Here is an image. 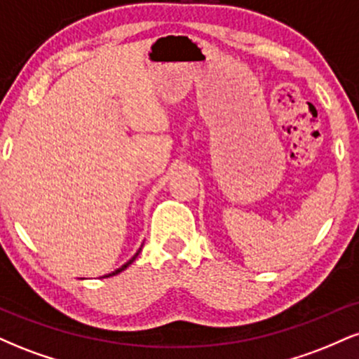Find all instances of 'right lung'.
Listing matches in <instances>:
<instances>
[{"label": "right lung", "mask_w": 359, "mask_h": 359, "mask_svg": "<svg viewBox=\"0 0 359 359\" xmlns=\"http://www.w3.org/2000/svg\"><path fill=\"white\" fill-rule=\"evenodd\" d=\"M140 251H142V248H140V250L137 251V253H135V255H133V257H131L130 259H128V262L125 263V265H123V266H119V269H118V270H114V271H113V273H108V275H104V277H102V278H106V277H113V275H118V273H121V271H123V270H126V269H128V266H130V265H131V263H133V262H135V258H137V257H138V255H140Z\"/></svg>", "instance_id": "right-lung-1"}]
</instances>
